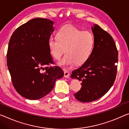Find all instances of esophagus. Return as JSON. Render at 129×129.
Here are the masks:
<instances>
[{
	"instance_id": "1",
	"label": "esophagus",
	"mask_w": 129,
	"mask_h": 129,
	"mask_svg": "<svg viewBox=\"0 0 129 129\" xmlns=\"http://www.w3.org/2000/svg\"><path fill=\"white\" fill-rule=\"evenodd\" d=\"M69 76V73L68 71H64V77L65 78H68Z\"/></svg>"
}]
</instances>
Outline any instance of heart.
Returning a JSON list of instances; mask_svg holds the SVG:
<instances>
[{"label":"heart","instance_id":"1","mask_svg":"<svg viewBox=\"0 0 129 129\" xmlns=\"http://www.w3.org/2000/svg\"><path fill=\"white\" fill-rule=\"evenodd\" d=\"M48 44L51 55L57 60H60L65 52L67 53L57 64L67 68L73 66L75 63L77 65L83 64L89 58L95 40L91 33L68 25L59 30L57 37L50 36Z\"/></svg>","mask_w":129,"mask_h":129}]
</instances>
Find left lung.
<instances>
[{"mask_svg":"<svg viewBox=\"0 0 129 129\" xmlns=\"http://www.w3.org/2000/svg\"><path fill=\"white\" fill-rule=\"evenodd\" d=\"M91 29L95 40L92 52L71 76L82 82L80 90L74 96L84 103L105 95L113 85L117 72L118 53L113 38L98 24H93Z\"/></svg>","mask_w":129,"mask_h":129,"instance_id":"obj_1","label":"left lung"}]
</instances>
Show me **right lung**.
<instances>
[{"mask_svg":"<svg viewBox=\"0 0 129 129\" xmlns=\"http://www.w3.org/2000/svg\"><path fill=\"white\" fill-rule=\"evenodd\" d=\"M53 24L49 19L34 18L17 28L10 40L8 69L16 91L26 99L44 97L64 76L59 67L49 66L53 63L48 44Z\"/></svg>","mask_w":129,"mask_h":129,"instance_id":"1","label":"right lung"}]
</instances>
